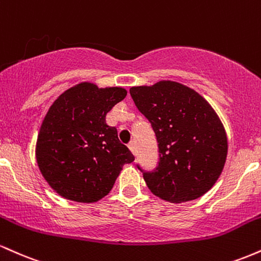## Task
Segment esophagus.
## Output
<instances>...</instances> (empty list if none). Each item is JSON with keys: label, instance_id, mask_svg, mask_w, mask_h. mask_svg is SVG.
<instances>
[{"label": "esophagus", "instance_id": "obj_1", "mask_svg": "<svg viewBox=\"0 0 261 261\" xmlns=\"http://www.w3.org/2000/svg\"><path fill=\"white\" fill-rule=\"evenodd\" d=\"M128 148H130L131 152H133V153L136 155V147H135V142H134V141H131V142L128 143Z\"/></svg>", "mask_w": 261, "mask_h": 261}]
</instances>
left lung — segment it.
<instances>
[{
    "instance_id": "left-lung-1",
    "label": "left lung",
    "mask_w": 261,
    "mask_h": 261,
    "mask_svg": "<svg viewBox=\"0 0 261 261\" xmlns=\"http://www.w3.org/2000/svg\"><path fill=\"white\" fill-rule=\"evenodd\" d=\"M130 94L158 142L155 169L146 172L137 166L149 190L174 203L207 193L220 178L228 151L226 131L208 101L173 81L131 87Z\"/></svg>"
}]
</instances>
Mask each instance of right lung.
Returning <instances> with one entry per match:
<instances>
[{
    "instance_id": "right-lung-1",
    "label": "right lung",
    "mask_w": 261,
    "mask_h": 261,
    "mask_svg": "<svg viewBox=\"0 0 261 261\" xmlns=\"http://www.w3.org/2000/svg\"><path fill=\"white\" fill-rule=\"evenodd\" d=\"M121 87L98 88L82 82L49 108L38 135L35 155L41 174L59 195L95 202L109 194L122 166L135 157L106 122L107 114L126 97Z\"/></svg>"
}]
</instances>
